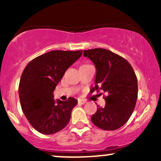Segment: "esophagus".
I'll list each match as a JSON object with an SVG mask.
<instances>
[{"label":"esophagus","mask_w":161,"mask_h":161,"mask_svg":"<svg viewBox=\"0 0 161 161\" xmlns=\"http://www.w3.org/2000/svg\"><path fill=\"white\" fill-rule=\"evenodd\" d=\"M78 103L80 104H85L86 103V101H85V100H82V99H79Z\"/></svg>","instance_id":"esophagus-1"}]
</instances>
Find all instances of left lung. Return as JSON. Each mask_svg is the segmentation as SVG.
<instances>
[{
	"label": "left lung",
	"mask_w": 161,
	"mask_h": 161,
	"mask_svg": "<svg viewBox=\"0 0 161 161\" xmlns=\"http://www.w3.org/2000/svg\"><path fill=\"white\" fill-rule=\"evenodd\" d=\"M88 57L96 67L95 86L93 89L103 90L104 108L97 106L92 116V122L104 130H116L129 120L138 97L137 77L125 59L104 48L86 50Z\"/></svg>",
	"instance_id": "1"
}]
</instances>
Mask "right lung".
I'll return each instance as SVG.
<instances>
[{"mask_svg":"<svg viewBox=\"0 0 161 161\" xmlns=\"http://www.w3.org/2000/svg\"><path fill=\"white\" fill-rule=\"evenodd\" d=\"M82 54V51H51L33 59L24 69L19 85L20 104L28 121L41 133L54 134L69 123L78 101L74 97L55 101L53 92Z\"/></svg>","mask_w":161,"mask_h":161,"instance_id":"add662e5","label":"right lung"}]
</instances>
